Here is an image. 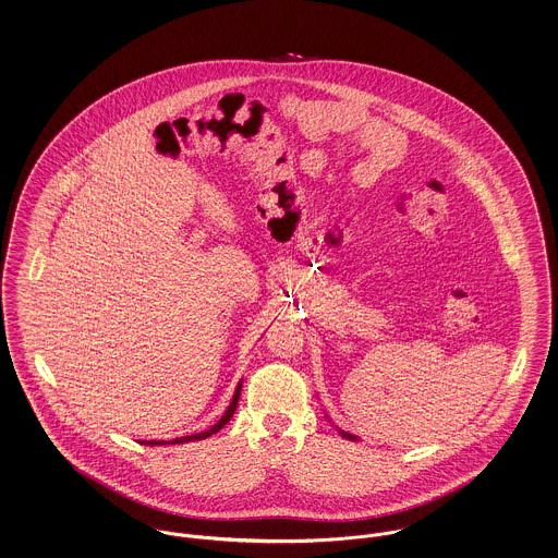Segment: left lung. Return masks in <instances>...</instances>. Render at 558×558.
I'll return each mask as SVG.
<instances>
[{
  "label": "left lung",
  "mask_w": 558,
  "mask_h": 558,
  "mask_svg": "<svg viewBox=\"0 0 558 558\" xmlns=\"http://www.w3.org/2000/svg\"><path fill=\"white\" fill-rule=\"evenodd\" d=\"M340 435H342V437H347V439L356 440L354 435H349V433H344V430H340Z\"/></svg>",
  "instance_id": "8db88e82"
}]
</instances>
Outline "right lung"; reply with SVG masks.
<instances>
[{
    "label": "right lung",
    "instance_id": "obj_1",
    "mask_svg": "<svg viewBox=\"0 0 558 558\" xmlns=\"http://www.w3.org/2000/svg\"><path fill=\"white\" fill-rule=\"evenodd\" d=\"M239 395H241V381L236 384L235 395H233V401H231V405H229V410L225 411V415L211 426V428H207L204 433H199V435H189V437H178V439L170 440L172 445H178V442H189V440H202L209 437V435H214V433H218L231 417H233V413L236 410V403H239ZM143 442H147V445H166V440H143Z\"/></svg>",
    "mask_w": 558,
    "mask_h": 558
}]
</instances>
